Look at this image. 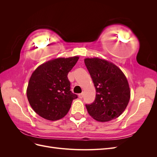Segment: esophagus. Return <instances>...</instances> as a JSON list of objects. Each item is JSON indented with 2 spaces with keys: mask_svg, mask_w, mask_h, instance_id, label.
Listing matches in <instances>:
<instances>
[{
  "mask_svg": "<svg viewBox=\"0 0 157 157\" xmlns=\"http://www.w3.org/2000/svg\"><path fill=\"white\" fill-rule=\"evenodd\" d=\"M82 97H83V93H81V94H78V98L80 99H82Z\"/></svg>",
  "mask_w": 157,
  "mask_h": 157,
  "instance_id": "1",
  "label": "esophagus"
}]
</instances>
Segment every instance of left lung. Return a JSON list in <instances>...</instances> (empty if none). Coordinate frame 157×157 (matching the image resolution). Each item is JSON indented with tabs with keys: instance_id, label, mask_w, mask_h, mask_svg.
I'll use <instances>...</instances> for the list:
<instances>
[{
	"instance_id": "1",
	"label": "left lung",
	"mask_w": 157,
	"mask_h": 157,
	"mask_svg": "<svg viewBox=\"0 0 157 157\" xmlns=\"http://www.w3.org/2000/svg\"><path fill=\"white\" fill-rule=\"evenodd\" d=\"M85 65L96 88V98L86 104L89 115L99 122H107L119 117L130 98L128 80L117 65L105 59L86 58Z\"/></svg>"
}]
</instances>
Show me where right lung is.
I'll list each match as a JSON object with an SVG mask.
<instances>
[{"mask_svg": "<svg viewBox=\"0 0 157 157\" xmlns=\"http://www.w3.org/2000/svg\"><path fill=\"white\" fill-rule=\"evenodd\" d=\"M78 57L57 58L40 65L33 73L27 89V96L33 110L49 121L62 118L71 108L77 94L71 91L67 75Z\"/></svg>", "mask_w": 157, "mask_h": 157, "instance_id": "1", "label": "right lung"}]
</instances>
